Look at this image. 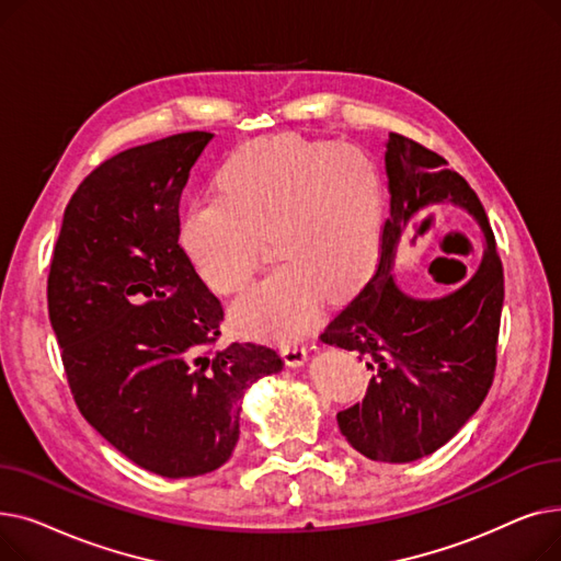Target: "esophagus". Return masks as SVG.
<instances>
[{
  "label": "esophagus",
  "mask_w": 561,
  "mask_h": 561,
  "mask_svg": "<svg viewBox=\"0 0 561 561\" xmlns=\"http://www.w3.org/2000/svg\"><path fill=\"white\" fill-rule=\"evenodd\" d=\"M282 359L288 366H302L307 362V347L300 343H290V345H282Z\"/></svg>",
  "instance_id": "34e87169"
}]
</instances>
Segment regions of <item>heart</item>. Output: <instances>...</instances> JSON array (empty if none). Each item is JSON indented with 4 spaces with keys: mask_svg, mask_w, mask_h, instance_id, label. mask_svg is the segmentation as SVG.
I'll return each instance as SVG.
<instances>
[{
    "mask_svg": "<svg viewBox=\"0 0 561 561\" xmlns=\"http://www.w3.org/2000/svg\"><path fill=\"white\" fill-rule=\"evenodd\" d=\"M220 195L195 199L180 241L204 282L241 290L273 243L277 268L233 302L248 332L296 339L325 296L350 300L370 279L385 222V184L362 147L296 134L243 145L220 170Z\"/></svg>",
    "mask_w": 561,
    "mask_h": 561,
    "instance_id": "obj_1",
    "label": "heart"
}]
</instances>
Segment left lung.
<instances>
[{"label":"left lung","mask_w":561,"mask_h":561,"mask_svg":"<svg viewBox=\"0 0 561 561\" xmlns=\"http://www.w3.org/2000/svg\"><path fill=\"white\" fill-rule=\"evenodd\" d=\"M387 174L391 211L375 273L320 339L357 352L373 373L364 400L336 414L347 444L373 461L407 463L448 444L484 402L497 362L505 275L482 202L444 157L391 134ZM440 201L466 205L490 248L479 273L450 297L414 301L394 286L392 259L408 227L424 230L433 215L422 211Z\"/></svg>","instance_id":"left-lung-1"}]
</instances>
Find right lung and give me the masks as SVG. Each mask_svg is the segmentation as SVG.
<instances>
[{
    "instance_id": "1",
    "label": "right lung",
    "mask_w": 561,
    "mask_h": 561,
    "mask_svg": "<svg viewBox=\"0 0 561 561\" xmlns=\"http://www.w3.org/2000/svg\"><path fill=\"white\" fill-rule=\"evenodd\" d=\"M211 138L174 134L100 163L66 206L47 275L81 416L163 478L222 466L239 444L243 393L284 366L261 343L218 347L222 305L180 245V197Z\"/></svg>"
}]
</instances>
